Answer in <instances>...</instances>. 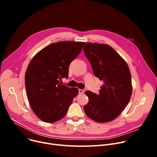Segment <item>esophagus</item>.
I'll return each instance as SVG.
<instances>
[{"mask_svg": "<svg viewBox=\"0 0 157 157\" xmlns=\"http://www.w3.org/2000/svg\"><path fill=\"white\" fill-rule=\"evenodd\" d=\"M85 92V90H81V89H79V94H83L84 92Z\"/></svg>", "mask_w": 157, "mask_h": 157, "instance_id": "esophagus-1", "label": "esophagus"}]
</instances>
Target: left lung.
<instances>
[{
    "label": "left lung",
    "instance_id": "left-lung-1",
    "mask_svg": "<svg viewBox=\"0 0 157 157\" xmlns=\"http://www.w3.org/2000/svg\"><path fill=\"white\" fill-rule=\"evenodd\" d=\"M95 77L104 81L99 94L86 91L89 101L83 108L87 117L98 123L117 118L130 101L131 74L126 62L107 44L87 43L83 48Z\"/></svg>",
    "mask_w": 157,
    "mask_h": 157
}]
</instances>
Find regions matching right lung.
<instances>
[{"label":"right lung","mask_w":157,"mask_h":157,"mask_svg":"<svg viewBox=\"0 0 157 157\" xmlns=\"http://www.w3.org/2000/svg\"><path fill=\"white\" fill-rule=\"evenodd\" d=\"M85 43L61 41L52 43L38 52L30 61L25 77L31 108L46 123L63 118L78 89L60 83L69 76V66L81 52Z\"/></svg>","instance_id":"right-lung-1"}]
</instances>
